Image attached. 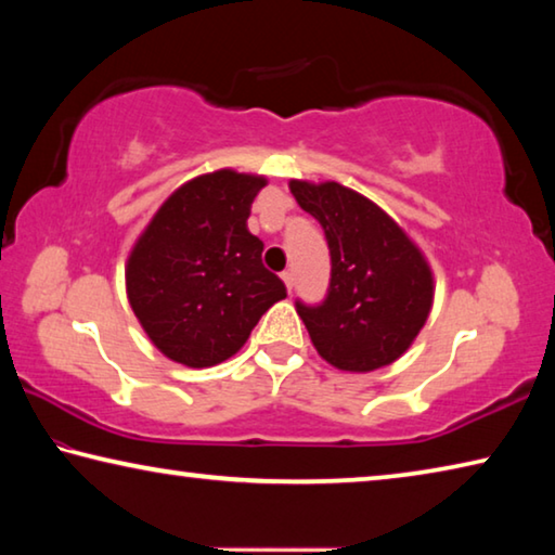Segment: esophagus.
Here are the masks:
<instances>
[{
    "label": "esophagus",
    "instance_id": "34e87169",
    "mask_svg": "<svg viewBox=\"0 0 555 555\" xmlns=\"http://www.w3.org/2000/svg\"><path fill=\"white\" fill-rule=\"evenodd\" d=\"M281 279H284V284H286L288 294H291V288H294V274H291V271H284V274H281Z\"/></svg>",
    "mask_w": 555,
    "mask_h": 555
}]
</instances>
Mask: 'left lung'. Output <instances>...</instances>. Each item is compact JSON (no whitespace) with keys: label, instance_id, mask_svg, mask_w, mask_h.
<instances>
[{"label":"left lung","instance_id":"1","mask_svg":"<svg viewBox=\"0 0 555 555\" xmlns=\"http://www.w3.org/2000/svg\"><path fill=\"white\" fill-rule=\"evenodd\" d=\"M331 247V288L323 306L296 304L311 343L343 372L397 362L426 325L436 281L424 251L377 203L337 181H288Z\"/></svg>","mask_w":555,"mask_h":555}]
</instances>
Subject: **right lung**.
I'll list each match as a JSON object with an SVG mask.
<instances>
[{
    "instance_id": "right-lung-1",
    "label": "right lung",
    "mask_w": 555,
    "mask_h": 555,
    "mask_svg": "<svg viewBox=\"0 0 555 555\" xmlns=\"http://www.w3.org/2000/svg\"><path fill=\"white\" fill-rule=\"evenodd\" d=\"M264 176L232 168L195 176L168 195L125 264L131 311L158 352L203 370L247 343L286 286L261 264L247 228Z\"/></svg>"
}]
</instances>
